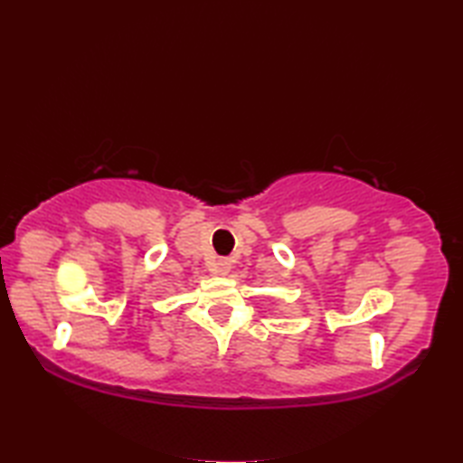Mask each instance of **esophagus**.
Instances as JSON below:
<instances>
[{
	"label": "esophagus",
	"mask_w": 463,
	"mask_h": 463,
	"mask_svg": "<svg viewBox=\"0 0 463 463\" xmlns=\"http://www.w3.org/2000/svg\"><path fill=\"white\" fill-rule=\"evenodd\" d=\"M231 269H232V262L229 259H219V260H216L214 272L221 274V277H226V274L231 272Z\"/></svg>",
	"instance_id": "1"
}]
</instances>
